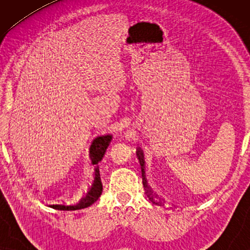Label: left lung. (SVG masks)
Here are the masks:
<instances>
[{
    "label": "left lung",
    "mask_w": 250,
    "mask_h": 250,
    "mask_svg": "<svg viewBox=\"0 0 250 250\" xmlns=\"http://www.w3.org/2000/svg\"><path fill=\"white\" fill-rule=\"evenodd\" d=\"M136 156H138L139 162H140V165H141L142 179H143V187H145V190H146V196H148L149 200L151 201L152 204L158 205V206H162V200H160V198L157 197L156 194L152 192L151 189H150V188L148 187V184H146V175H145V159H143V153H142V150H141V149H136Z\"/></svg>",
    "instance_id": "1"
}]
</instances>
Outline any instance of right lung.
<instances>
[{"mask_svg":"<svg viewBox=\"0 0 250 250\" xmlns=\"http://www.w3.org/2000/svg\"><path fill=\"white\" fill-rule=\"evenodd\" d=\"M112 140V135L105 134V135H99L93 140L92 142L91 148H90V157L93 165H95V179L93 181L90 190L87 191V193L81 198V200L77 204H52L49 205L50 207L56 208V209L60 210H76L82 209V208H86L91 206L92 204L95 203L99 199V197L102 193V183L100 179V172H99V162H101V159L104 158L105 150L110 145Z\"/></svg>","mask_w":250,"mask_h":250,"instance_id":"obj_1","label":"right lung"}]
</instances>
